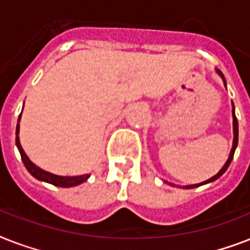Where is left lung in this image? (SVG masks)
Segmentation results:
<instances>
[{"label":"left lung","instance_id":"obj_1","mask_svg":"<svg viewBox=\"0 0 250 250\" xmlns=\"http://www.w3.org/2000/svg\"><path fill=\"white\" fill-rule=\"evenodd\" d=\"M217 71H218V74L221 75V78H222V79H223V82H225V84H226L225 76H223V74H222L221 70H217ZM232 115H233V135H235V136H233L232 149H231V153H229V160H227V162H226V164H225V166L222 167L221 171H219V172H218L217 175H214L213 178L208 179V180L200 183V184H193V186H187L186 188H196V187H200V186H202V184H208V183L214 182V180H217L218 178H221L222 175L225 174V171L227 170V168H229V164H231V161H232V158H233V154H235V149H236V146H237V140H239V125H237V119H236V115H235V110H232Z\"/></svg>","mask_w":250,"mask_h":250}]
</instances>
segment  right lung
Returning a JSON list of instances; mask_svg holds the SVG:
<instances>
[{
  "label": "right lung",
  "instance_id": "1",
  "mask_svg": "<svg viewBox=\"0 0 250 250\" xmlns=\"http://www.w3.org/2000/svg\"><path fill=\"white\" fill-rule=\"evenodd\" d=\"M21 121V115L18 118V122ZM17 137H15V143H17V146L19 149V153H21V161H23V164H24L25 168L28 170V172L32 176H35L36 179L41 180V182H46L50 183L53 186L57 187H63V188H68V187H75L78 184H82L83 182H85L86 179L89 178V175H80V176H58V175L50 174L48 171L41 170L40 167H37L36 165H33L29 158L27 157V154L24 153L23 148H21V143H19V123L17 125Z\"/></svg>",
  "mask_w": 250,
  "mask_h": 250
}]
</instances>
